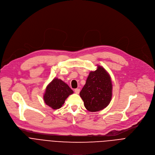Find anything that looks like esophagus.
I'll list each match as a JSON object with an SVG mask.
<instances>
[{
    "label": "esophagus",
    "instance_id": "1",
    "mask_svg": "<svg viewBox=\"0 0 155 155\" xmlns=\"http://www.w3.org/2000/svg\"><path fill=\"white\" fill-rule=\"evenodd\" d=\"M75 93L77 94H78L80 93V90L79 89V88H77V89H75Z\"/></svg>",
    "mask_w": 155,
    "mask_h": 155
}]
</instances>
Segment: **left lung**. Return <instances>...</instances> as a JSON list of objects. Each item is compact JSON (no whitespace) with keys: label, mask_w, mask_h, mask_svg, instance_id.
<instances>
[{"label":"left lung","mask_w":155,"mask_h":155,"mask_svg":"<svg viewBox=\"0 0 155 155\" xmlns=\"http://www.w3.org/2000/svg\"><path fill=\"white\" fill-rule=\"evenodd\" d=\"M80 96L90 112H98L108 106L112 97V83L103 67L98 65L95 71L90 72Z\"/></svg>","instance_id":"obj_1"}]
</instances>
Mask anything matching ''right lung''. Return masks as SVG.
I'll return each instance as SVG.
<instances>
[{
  "label": "right lung",
  "instance_id": "obj_1",
  "mask_svg": "<svg viewBox=\"0 0 155 155\" xmlns=\"http://www.w3.org/2000/svg\"><path fill=\"white\" fill-rule=\"evenodd\" d=\"M73 93L74 91L67 84L55 78L47 86L43 100L53 109H58L62 106L68 96Z\"/></svg>",
  "mask_w": 155,
  "mask_h": 155
}]
</instances>
